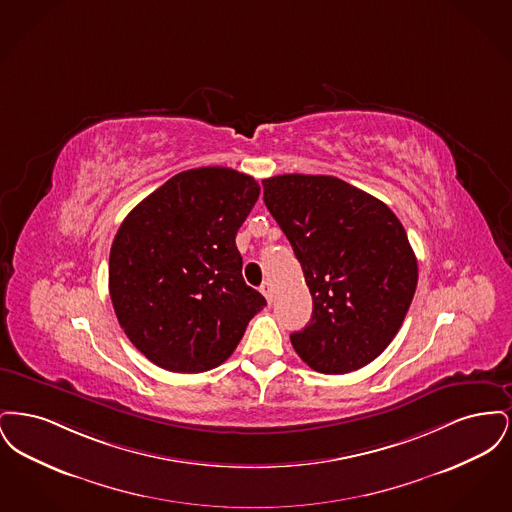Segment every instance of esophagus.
I'll return each instance as SVG.
<instances>
[{"label": "esophagus", "instance_id": "34e87169", "mask_svg": "<svg viewBox=\"0 0 512 512\" xmlns=\"http://www.w3.org/2000/svg\"><path fill=\"white\" fill-rule=\"evenodd\" d=\"M261 292H263V295L267 297L268 303H272V293H274V290H272V284H270V282H263Z\"/></svg>", "mask_w": 512, "mask_h": 512}]
</instances>
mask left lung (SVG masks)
Returning a JSON list of instances; mask_svg holds the SVG:
<instances>
[{"label":"left lung","instance_id":"8db88e82","mask_svg":"<svg viewBox=\"0 0 512 512\" xmlns=\"http://www.w3.org/2000/svg\"><path fill=\"white\" fill-rule=\"evenodd\" d=\"M263 188L313 295V317L290 336L295 353L322 374L372 363L399 332L418 282L403 224L336 176L282 174Z\"/></svg>","mask_w":512,"mask_h":512}]
</instances>
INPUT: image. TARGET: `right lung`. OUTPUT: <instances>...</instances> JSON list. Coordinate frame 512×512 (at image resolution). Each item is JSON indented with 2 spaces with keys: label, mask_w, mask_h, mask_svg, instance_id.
<instances>
[{
  "label": "right lung",
  "mask_w": 512,
  "mask_h": 512,
  "mask_svg": "<svg viewBox=\"0 0 512 512\" xmlns=\"http://www.w3.org/2000/svg\"><path fill=\"white\" fill-rule=\"evenodd\" d=\"M259 184L244 172H180L138 203L111 245L109 293L119 324L171 372L222 365L267 305L242 276L236 234Z\"/></svg>",
  "instance_id": "obj_1"
}]
</instances>
